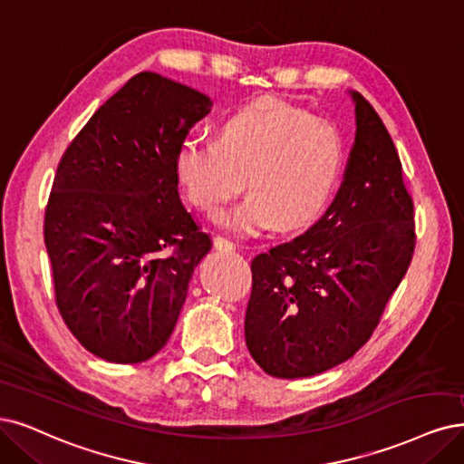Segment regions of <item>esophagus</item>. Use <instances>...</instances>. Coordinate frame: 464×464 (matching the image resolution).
Segmentation results:
<instances>
[{
	"mask_svg": "<svg viewBox=\"0 0 464 464\" xmlns=\"http://www.w3.org/2000/svg\"><path fill=\"white\" fill-rule=\"evenodd\" d=\"M214 246H216V250H221V252H226V254H233L235 252V245L229 241V238H226V237H216L214 238Z\"/></svg>",
	"mask_w": 464,
	"mask_h": 464,
	"instance_id": "34e87169",
	"label": "esophagus"
}]
</instances>
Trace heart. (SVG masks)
<instances>
[{
  "mask_svg": "<svg viewBox=\"0 0 464 464\" xmlns=\"http://www.w3.org/2000/svg\"><path fill=\"white\" fill-rule=\"evenodd\" d=\"M346 159V140L333 122L267 97L223 116L218 140H185L176 168L188 198L206 212L223 208L246 178L252 193L218 223L238 237H258L315 221L344 176Z\"/></svg>",
  "mask_w": 464,
  "mask_h": 464,
  "instance_id": "1",
  "label": "heart"
}]
</instances>
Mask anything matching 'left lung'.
<instances>
[{
    "label": "left lung",
    "mask_w": 464,
    "mask_h": 464,
    "mask_svg": "<svg viewBox=\"0 0 464 464\" xmlns=\"http://www.w3.org/2000/svg\"><path fill=\"white\" fill-rule=\"evenodd\" d=\"M355 141L344 183L305 233L252 260L246 348L276 379H305L362 348L415 248L413 200L371 102L348 92Z\"/></svg>",
    "instance_id": "1"
}]
</instances>
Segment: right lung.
Here are the masks:
<instances>
[{"instance_id":"add662e5","label":"right lung","mask_w":464,"mask_h":464,"mask_svg":"<svg viewBox=\"0 0 464 464\" xmlns=\"http://www.w3.org/2000/svg\"><path fill=\"white\" fill-rule=\"evenodd\" d=\"M210 97L157 72L133 76L76 135L45 210L57 307L80 344L141 363L174 333L210 252L178 195V149Z\"/></svg>"}]
</instances>
